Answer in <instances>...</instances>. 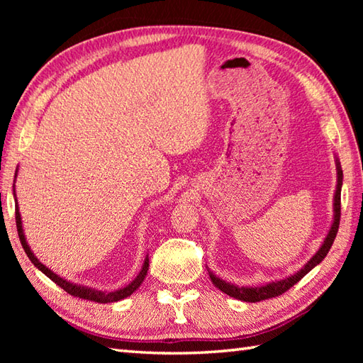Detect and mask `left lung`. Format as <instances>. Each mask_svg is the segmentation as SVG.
<instances>
[{
  "label": "left lung",
  "instance_id": "8db88e82",
  "mask_svg": "<svg viewBox=\"0 0 363 363\" xmlns=\"http://www.w3.org/2000/svg\"><path fill=\"white\" fill-rule=\"evenodd\" d=\"M342 182H343V172H342L340 162L337 160V190H335V196H334V223H333V226H330L329 234L326 235L325 242H323L321 248L317 251V254H315V256L309 262H307L304 268H301L298 273L285 277V279H282V281L269 282L267 285H262V287H238V285H234V284L220 279V277L215 276L211 272V269H207V272H209V276H211V281H212L215 287L221 290L223 293H226V295L235 298V299L246 301V303H259V301L281 296L282 293H285L289 289H291L296 282L303 279V277L307 273H309L313 267H317L320 262L326 257V254L329 252L330 246H333V243L335 240V235L338 233V226H340Z\"/></svg>",
  "mask_w": 363,
  "mask_h": 363
}]
</instances>
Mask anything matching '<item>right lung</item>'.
I'll use <instances>...</instances> for the list:
<instances>
[{
	"label": "right lung",
	"mask_w": 363,
	"mask_h": 363,
	"mask_svg": "<svg viewBox=\"0 0 363 363\" xmlns=\"http://www.w3.org/2000/svg\"><path fill=\"white\" fill-rule=\"evenodd\" d=\"M17 174V173H15ZM15 221H17V230H18V237H20V242L23 250H25L26 256L29 257V260L33 262V264L40 269L43 274H46L50 277L52 282H56L60 289H64L67 293H70L72 296H78L81 299H89V301H95V303H101V304H107V303H115V301H120L123 298H128L133 295V293L140 287V284L143 282L146 273H148V267H150V259L146 256L145 262H143V267L140 269V273L137 274L135 279L130 282L129 285H126L125 289H120V290H115V291H101V290H94V289H89V287H82V285H76L65 281L64 277L57 276L56 273H52L50 268H46L40 260H38L34 252L30 251L29 245L25 238V234H23V228H21V217H20V211H18V204H17V198H15Z\"/></svg>",
	"instance_id": "add662e5"
}]
</instances>
